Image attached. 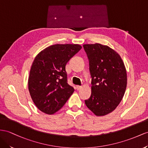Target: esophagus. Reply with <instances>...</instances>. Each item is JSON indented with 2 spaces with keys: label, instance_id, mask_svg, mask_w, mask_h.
<instances>
[{
  "label": "esophagus",
  "instance_id": "esophagus-1",
  "mask_svg": "<svg viewBox=\"0 0 148 148\" xmlns=\"http://www.w3.org/2000/svg\"><path fill=\"white\" fill-rule=\"evenodd\" d=\"M81 88H82V86H76V89H77V90L81 89Z\"/></svg>",
  "mask_w": 148,
  "mask_h": 148
}]
</instances>
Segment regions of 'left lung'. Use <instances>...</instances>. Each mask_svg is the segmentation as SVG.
I'll return each instance as SVG.
<instances>
[{
	"label": "left lung",
	"mask_w": 148,
	"mask_h": 148,
	"mask_svg": "<svg viewBox=\"0 0 148 148\" xmlns=\"http://www.w3.org/2000/svg\"><path fill=\"white\" fill-rule=\"evenodd\" d=\"M89 60L91 96L85 104L97 116L112 112L122 101L127 87V72L120 55L108 45H83Z\"/></svg>",
	"instance_id": "8db88e82"
}]
</instances>
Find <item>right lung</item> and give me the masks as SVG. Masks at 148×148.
I'll use <instances>...</instances> for the list:
<instances>
[{
    "label": "right lung",
    "instance_id": "1",
    "mask_svg": "<svg viewBox=\"0 0 148 148\" xmlns=\"http://www.w3.org/2000/svg\"><path fill=\"white\" fill-rule=\"evenodd\" d=\"M81 48L79 44H54L36 56L30 70L28 88L40 111L56 113L74 92V89L67 83L66 65Z\"/></svg>",
    "mask_w": 148,
    "mask_h": 148
}]
</instances>
